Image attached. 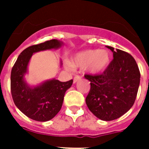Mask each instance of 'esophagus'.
<instances>
[{"mask_svg": "<svg viewBox=\"0 0 149 149\" xmlns=\"http://www.w3.org/2000/svg\"><path fill=\"white\" fill-rule=\"evenodd\" d=\"M81 79H82L81 77H79V76H76V77H74V79H73V83L76 84L78 80H80Z\"/></svg>", "mask_w": 149, "mask_h": 149, "instance_id": "1", "label": "esophagus"}]
</instances>
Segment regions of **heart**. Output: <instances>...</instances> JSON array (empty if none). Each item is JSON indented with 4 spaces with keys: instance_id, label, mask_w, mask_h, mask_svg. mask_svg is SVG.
<instances>
[{
    "instance_id": "heart-1",
    "label": "heart",
    "mask_w": 149,
    "mask_h": 149,
    "mask_svg": "<svg viewBox=\"0 0 149 149\" xmlns=\"http://www.w3.org/2000/svg\"><path fill=\"white\" fill-rule=\"evenodd\" d=\"M111 63V54L106 49H86L79 52L72 56L70 62H65L68 70L72 68L84 69L91 74L104 72Z\"/></svg>"
}]
</instances>
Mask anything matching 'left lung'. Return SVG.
Returning <instances> with one entry per match:
<instances>
[{
	"label": "left lung",
	"mask_w": 149,
	"mask_h": 149,
	"mask_svg": "<svg viewBox=\"0 0 149 149\" xmlns=\"http://www.w3.org/2000/svg\"><path fill=\"white\" fill-rule=\"evenodd\" d=\"M113 59L102 74L84 77L91 82L86 98L89 110L102 120H113L133 106L140 84V72L130 54L111 46Z\"/></svg>",
	"instance_id": "8db88e82"
}]
</instances>
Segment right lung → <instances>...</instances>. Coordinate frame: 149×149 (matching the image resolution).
<instances>
[{"instance_id": "right-lung-1", "label": "right lung", "mask_w": 149, "mask_h": 149, "mask_svg": "<svg viewBox=\"0 0 149 149\" xmlns=\"http://www.w3.org/2000/svg\"><path fill=\"white\" fill-rule=\"evenodd\" d=\"M63 45L62 41L52 39L38 45L29 46L17 57L10 73V91L15 105L22 113L32 120L48 121L60 111L65 91L70 88L72 79L60 82L52 79L37 86H30L25 80L28 66L34 53L57 49ZM63 63L60 61V66Z\"/></svg>"}]
</instances>
